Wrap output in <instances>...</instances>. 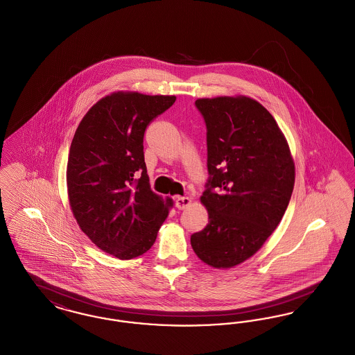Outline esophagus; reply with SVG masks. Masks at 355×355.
<instances>
[{
    "mask_svg": "<svg viewBox=\"0 0 355 355\" xmlns=\"http://www.w3.org/2000/svg\"><path fill=\"white\" fill-rule=\"evenodd\" d=\"M190 203H191V200L189 197H177L175 198V207L178 210H184L187 206H190Z\"/></svg>",
    "mask_w": 355,
    "mask_h": 355,
    "instance_id": "34e87169",
    "label": "esophagus"
}]
</instances>
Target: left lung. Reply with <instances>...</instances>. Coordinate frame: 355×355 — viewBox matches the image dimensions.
<instances>
[{
    "instance_id": "left-lung-1",
    "label": "left lung",
    "mask_w": 355,
    "mask_h": 355,
    "mask_svg": "<svg viewBox=\"0 0 355 355\" xmlns=\"http://www.w3.org/2000/svg\"><path fill=\"white\" fill-rule=\"evenodd\" d=\"M206 122L210 178L201 202L205 229L190 238L206 265L230 269L257 253L282 220L295 168L277 121L246 96L198 98Z\"/></svg>"
}]
</instances>
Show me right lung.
<instances>
[{"label":"right lung","mask_w":355,"mask_h":355,"mask_svg":"<svg viewBox=\"0 0 355 355\" xmlns=\"http://www.w3.org/2000/svg\"><path fill=\"white\" fill-rule=\"evenodd\" d=\"M175 96L114 92L80 122L69 150V205L80 229L105 253L132 259L146 253L173 201L150 189L144 135Z\"/></svg>","instance_id":"1"}]
</instances>
